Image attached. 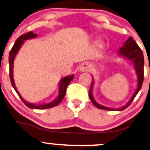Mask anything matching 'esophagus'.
I'll return each instance as SVG.
<instances>
[{
    "mask_svg": "<svg viewBox=\"0 0 150 150\" xmlns=\"http://www.w3.org/2000/svg\"><path fill=\"white\" fill-rule=\"evenodd\" d=\"M90 68V65L88 63H84L80 65V72H87Z\"/></svg>",
    "mask_w": 150,
    "mask_h": 150,
    "instance_id": "1",
    "label": "esophagus"
}]
</instances>
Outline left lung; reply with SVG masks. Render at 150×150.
Returning <instances> with one entry per match:
<instances>
[{"instance_id": "left-lung-1", "label": "left lung", "mask_w": 150, "mask_h": 150, "mask_svg": "<svg viewBox=\"0 0 150 150\" xmlns=\"http://www.w3.org/2000/svg\"><path fill=\"white\" fill-rule=\"evenodd\" d=\"M118 56H120L123 58V59L126 60L127 61L129 62L130 65H132L135 70L136 75H137V87L136 89L132 94L131 98L130 99L128 102L125 104L123 106H121L120 108H110L107 106H104L103 105L97 102L94 99V96H93V89H94V77L92 76V84H91L90 89H89V95L91 101L93 103V104L98 108L103 110H108V111H123L128 107L129 105L132 103L133 101L134 98L136 97L137 93L140 90L141 87H142V82L144 80V57H143V53H142V50L140 49L137 43L135 42L132 37H130L128 39L125 41L123 46L118 49V52H117Z\"/></svg>"}]
</instances>
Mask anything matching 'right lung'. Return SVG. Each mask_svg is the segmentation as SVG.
Returning a JSON list of instances; mask_svg holds the SVG:
<instances>
[{
  "label": "right lung",
  "mask_w": 150,
  "mask_h": 150,
  "mask_svg": "<svg viewBox=\"0 0 150 150\" xmlns=\"http://www.w3.org/2000/svg\"><path fill=\"white\" fill-rule=\"evenodd\" d=\"M37 34L34 33L33 32H30L28 33L22 34L20 36V37L18 38L16 41H15L14 45H13V48H12L11 51H10L9 54V65H10V81H11L12 85H13V88L15 89V92H17V94H18V96L20 97V99H22V101L25 103V104L27 107L30 108H34V109H46V108H50L56 106L61 103V101L63 100V99L64 98L65 93H66V89L68 87V85L70 84V82H71L72 80L74 78V74L68 75V76L64 77L63 78H61L59 82H58V94L57 97L55 98L53 101H51V102L46 103V104H32V103L29 102V101H26L25 99H23V97H22L21 94H20V92H18L17 87H15V81L13 79V68H14V61L16 57L17 54L20 51V49H21L22 46L23 45L25 41L28 40V39H32L34 38L37 37Z\"/></svg>",
  "instance_id": "obj_1"
}]
</instances>
